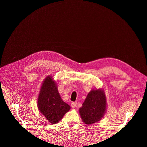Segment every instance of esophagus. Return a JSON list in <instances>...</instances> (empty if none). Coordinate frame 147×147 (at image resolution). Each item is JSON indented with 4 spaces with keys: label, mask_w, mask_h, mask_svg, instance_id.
I'll use <instances>...</instances> for the list:
<instances>
[{
    "label": "esophagus",
    "mask_w": 147,
    "mask_h": 147,
    "mask_svg": "<svg viewBox=\"0 0 147 147\" xmlns=\"http://www.w3.org/2000/svg\"><path fill=\"white\" fill-rule=\"evenodd\" d=\"M77 103L76 102H72V104H71V107H72L73 109H75L77 107Z\"/></svg>",
    "instance_id": "1"
}]
</instances>
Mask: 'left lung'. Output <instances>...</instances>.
I'll list each match as a JSON object with an SVG mask.
<instances>
[{
    "label": "left lung",
    "instance_id": "obj_1",
    "mask_svg": "<svg viewBox=\"0 0 147 147\" xmlns=\"http://www.w3.org/2000/svg\"><path fill=\"white\" fill-rule=\"evenodd\" d=\"M107 109L105 91L103 88L92 89L89 92L79 114L82 121L86 124L97 123L104 117Z\"/></svg>",
    "mask_w": 147,
    "mask_h": 147
}]
</instances>
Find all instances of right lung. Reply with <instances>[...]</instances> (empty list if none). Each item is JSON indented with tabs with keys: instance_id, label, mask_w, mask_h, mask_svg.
<instances>
[{
	"instance_id": "right-lung-1",
	"label": "right lung",
	"mask_w": 147,
	"mask_h": 147,
	"mask_svg": "<svg viewBox=\"0 0 147 147\" xmlns=\"http://www.w3.org/2000/svg\"><path fill=\"white\" fill-rule=\"evenodd\" d=\"M37 107L51 124L60 121L70 109V106L61 97L56 82L51 75H48L42 82L37 97Z\"/></svg>"
}]
</instances>
